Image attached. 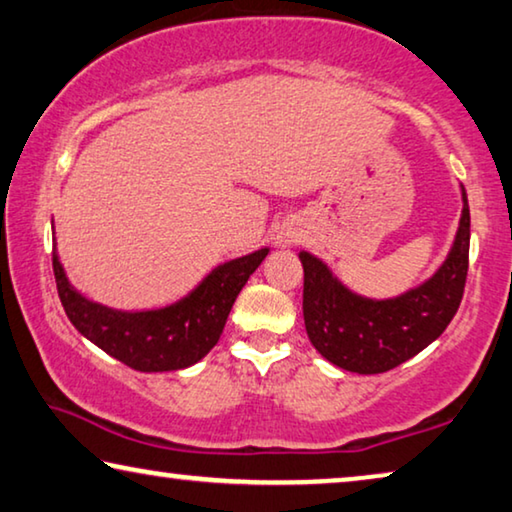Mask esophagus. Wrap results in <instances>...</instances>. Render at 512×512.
<instances>
[{
	"label": "esophagus",
	"instance_id": "obj_1",
	"mask_svg": "<svg viewBox=\"0 0 512 512\" xmlns=\"http://www.w3.org/2000/svg\"><path fill=\"white\" fill-rule=\"evenodd\" d=\"M296 241H299V234L292 232V230H287V227H280L278 234H276V246L278 248H289Z\"/></svg>",
	"mask_w": 512,
	"mask_h": 512
}]
</instances>
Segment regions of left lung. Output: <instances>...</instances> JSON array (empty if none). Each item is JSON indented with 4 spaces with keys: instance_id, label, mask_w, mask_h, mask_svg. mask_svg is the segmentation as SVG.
Masks as SVG:
<instances>
[{
    "instance_id": "left-lung-1",
    "label": "left lung",
    "mask_w": 512,
    "mask_h": 512,
    "mask_svg": "<svg viewBox=\"0 0 512 512\" xmlns=\"http://www.w3.org/2000/svg\"><path fill=\"white\" fill-rule=\"evenodd\" d=\"M462 218L446 262L432 278L393 299L354 294L322 259L301 250L303 319L312 347L358 375L398 368L439 338L460 308L469 271L471 216L462 186Z\"/></svg>"
}]
</instances>
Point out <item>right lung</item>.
<instances>
[{
    "label": "right lung",
    "instance_id": "add662e5",
    "mask_svg": "<svg viewBox=\"0 0 512 512\" xmlns=\"http://www.w3.org/2000/svg\"><path fill=\"white\" fill-rule=\"evenodd\" d=\"M266 255L269 248H262L220 264L181 301L140 312L85 299L68 282L57 248L52 250V269L61 305L87 340L133 370L170 372L202 361L216 347L236 296Z\"/></svg>",
    "mask_w": 512,
    "mask_h": 512
}]
</instances>
